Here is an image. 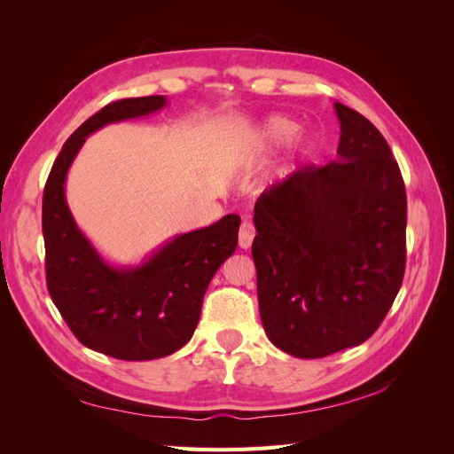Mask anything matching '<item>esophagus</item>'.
Instances as JSON below:
<instances>
[{
  "instance_id": "esophagus-1",
  "label": "esophagus",
  "mask_w": 454,
  "mask_h": 454,
  "mask_svg": "<svg viewBox=\"0 0 454 454\" xmlns=\"http://www.w3.org/2000/svg\"><path fill=\"white\" fill-rule=\"evenodd\" d=\"M255 237V229L250 222H242L240 231H239V246L242 250H248L252 246V240Z\"/></svg>"
}]
</instances>
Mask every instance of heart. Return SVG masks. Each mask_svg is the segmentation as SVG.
<instances>
[{
    "mask_svg": "<svg viewBox=\"0 0 454 454\" xmlns=\"http://www.w3.org/2000/svg\"><path fill=\"white\" fill-rule=\"evenodd\" d=\"M299 129L301 127L297 121L284 115H270L263 119L257 125V129L252 132L248 140L250 155L259 157L274 147H280L287 142H292L297 136Z\"/></svg>",
    "mask_w": 454,
    "mask_h": 454,
    "instance_id": "heart-1",
    "label": "heart"
}]
</instances>
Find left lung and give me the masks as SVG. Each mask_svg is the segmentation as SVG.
Here are the masks:
<instances>
[{
    "instance_id": "8db88e82",
    "label": "left lung",
    "mask_w": 454,
    "mask_h": 454,
    "mask_svg": "<svg viewBox=\"0 0 454 454\" xmlns=\"http://www.w3.org/2000/svg\"><path fill=\"white\" fill-rule=\"evenodd\" d=\"M337 160L303 167L255 202L259 314L274 347L324 358L377 332L405 270L407 197L382 134L335 102Z\"/></svg>"
}]
</instances>
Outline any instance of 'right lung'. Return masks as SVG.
<instances>
[{"label":"right lung","instance_id":"1","mask_svg":"<svg viewBox=\"0 0 454 454\" xmlns=\"http://www.w3.org/2000/svg\"><path fill=\"white\" fill-rule=\"evenodd\" d=\"M164 96L107 104L62 145L43 193L47 287L64 322L87 348L127 362L170 356L187 345L215 270L237 250L240 217L184 232L138 265L109 263L79 229L66 200V177L96 130L157 114Z\"/></svg>","mask_w":454,"mask_h":454}]
</instances>
